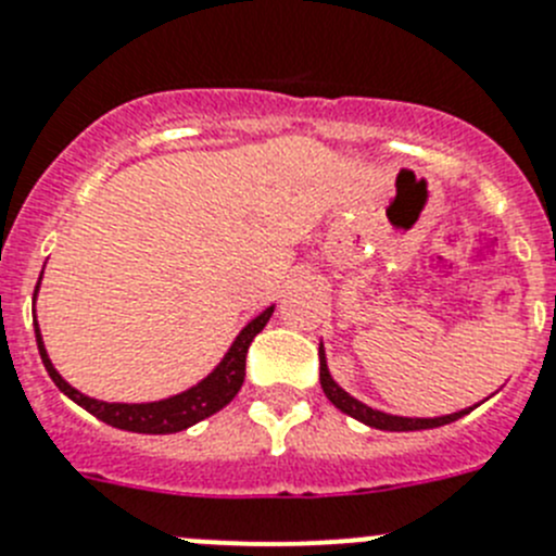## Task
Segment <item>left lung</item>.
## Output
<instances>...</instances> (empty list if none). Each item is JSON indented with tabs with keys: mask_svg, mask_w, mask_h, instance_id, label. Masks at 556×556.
I'll return each mask as SVG.
<instances>
[{
	"mask_svg": "<svg viewBox=\"0 0 556 556\" xmlns=\"http://www.w3.org/2000/svg\"><path fill=\"white\" fill-rule=\"evenodd\" d=\"M318 357H321V388L327 393L329 402L340 409V413L352 415L357 421L368 424L374 429H384V432H413V429H434V427H443V424H452L463 415L471 413L473 407L468 409H459V413L452 415H440V418H402V415H388V413H379V409H371L368 404L357 402L354 396H349L346 390L340 388L332 377H329V368H327V357H324V346L318 349Z\"/></svg>",
	"mask_w": 556,
	"mask_h": 556,
	"instance_id": "1",
	"label": "left lung"
}]
</instances>
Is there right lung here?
Masks as SVG:
<instances>
[{
	"mask_svg": "<svg viewBox=\"0 0 556 556\" xmlns=\"http://www.w3.org/2000/svg\"><path fill=\"white\" fill-rule=\"evenodd\" d=\"M35 293H38V285H35ZM274 307L263 309V313L249 321L247 327L241 329V334L235 338V343L229 346V352L224 354L222 363L213 368V374L202 379L199 384L188 388L185 393H177L172 399H163V402H149V404H110L99 402V399L85 396L79 390H74L66 379L54 371L52 359H49L47 349H43L41 329L35 324V340H38V352H41L43 365H47L49 377L58 384L63 393H66L72 402H77L79 407L88 409L91 415H97L99 421L110 424L116 429H127V432H141V434H172L182 432V429L193 427L207 415L218 413L222 407H227L238 390H241L243 377H247V352L252 346L254 334L266 327L268 318H271Z\"/></svg>",
	"mask_w": 556,
	"mask_h": 556,
	"instance_id": "right-lung-1",
	"label": "right lung"
}]
</instances>
